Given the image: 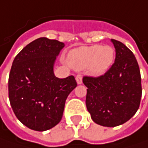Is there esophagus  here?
Returning a JSON list of instances; mask_svg holds the SVG:
<instances>
[{
    "label": "esophagus",
    "instance_id": "obj_1",
    "mask_svg": "<svg viewBox=\"0 0 148 148\" xmlns=\"http://www.w3.org/2000/svg\"><path fill=\"white\" fill-rule=\"evenodd\" d=\"M75 79H76V82H77L78 84H82V75H81V74H77Z\"/></svg>",
    "mask_w": 148,
    "mask_h": 148
}]
</instances>
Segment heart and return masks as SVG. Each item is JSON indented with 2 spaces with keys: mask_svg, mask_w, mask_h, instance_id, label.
<instances>
[{
  "mask_svg": "<svg viewBox=\"0 0 148 148\" xmlns=\"http://www.w3.org/2000/svg\"><path fill=\"white\" fill-rule=\"evenodd\" d=\"M115 58L112 47L106 45H92L79 47L71 50L67 58L69 65L76 70L88 68L93 75L100 76L108 71Z\"/></svg>",
  "mask_w": 148,
  "mask_h": 148,
  "instance_id": "obj_1",
  "label": "heart"
}]
</instances>
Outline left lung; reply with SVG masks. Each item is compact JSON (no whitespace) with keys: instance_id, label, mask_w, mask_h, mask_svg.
I'll list each match as a JSON object with an SVG mask.
<instances>
[{"instance_id":"1","label":"left lung","mask_w":148,"mask_h":148,"mask_svg":"<svg viewBox=\"0 0 148 148\" xmlns=\"http://www.w3.org/2000/svg\"><path fill=\"white\" fill-rule=\"evenodd\" d=\"M115 63L100 77L84 76L88 88L86 107L98 125L114 127L124 124L137 111L142 97V79L133 53L122 42L111 39Z\"/></svg>"}]
</instances>
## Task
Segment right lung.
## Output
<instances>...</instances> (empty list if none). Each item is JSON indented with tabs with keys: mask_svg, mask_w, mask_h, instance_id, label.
<instances>
[{
	"mask_svg": "<svg viewBox=\"0 0 148 148\" xmlns=\"http://www.w3.org/2000/svg\"><path fill=\"white\" fill-rule=\"evenodd\" d=\"M64 47L40 38L14 58L8 80L9 100L17 119L32 130L47 131L61 121L68 95L77 86L73 75L57 78L53 66Z\"/></svg>",
	"mask_w": 148,
	"mask_h": 148,
	"instance_id": "obj_1",
	"label": "right lung"
}]
</instances>
